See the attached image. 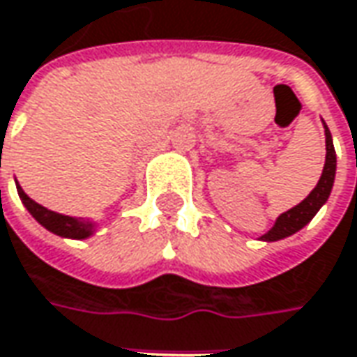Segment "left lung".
I'll list each match as a JSON object with an SVG mask.
<instances>
[{"mask_svg":"<svg viewBox=\"0 0 357 357\" xmlns=\"http://www.w3.org/2000/svg\"><path fill=\"white\" fill-rule=\"evenodd\" d=\"M324 134H326V164L322 169V176L318 179L316 188H314L308 197L301 202L298 205H294L292 209L284 211L282 215L278 217L277 223L273 225V229L268 233H264L261 239L263 241H278L289 237L292 233L301 231L306 223L312 221V217L318 213V209L328 202L330 197V191L334 185V176H336V150H334V144H332V134L324 124Z\"/></svg>","mask_w":357,"mask_h":357,"instance_id":"obj_1","label":"left lung"}]
</instances>
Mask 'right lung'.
Instances as JSON below:
<instances>
[{"instance_id":"right-lung-1","label":"right lung","mask_w":357,"mask_h":357,"mask_svg":"<svg viewBox=\"0 0 357 357\" xmlns=\"http://www.w3.org/2000/svg\"><path fill=\"white\" fill-rule=\"evenodd\" d=\"M17 193L21 197L23 205L27 207V211L31 213L45 229H49L51 233L61 235V237H67V239H86L93 235L94 223L86 221V219H77V217L61 215L55 211H49L47 207L39 205L37 202H33L31 197L21 190V185L17 183Z\"/></svg>"}]
</instances>
